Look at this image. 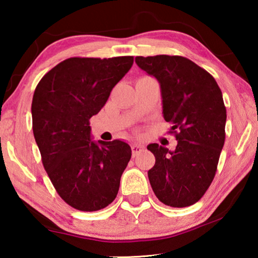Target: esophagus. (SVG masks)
Masks as SVG:
<instances>
[{"instance_id": "obj_1", "label": "esophagus", "mask_w": 258, "mask_h": 258, "mask_svg": "<svg viewBox=\"0 0 258 258\" xmlns=\"http://www.w3.org/2000/svg\"><path fill=\"white\" fill-rule=\"evenodd\" d=\"M132 150H133V156H136V155H139L141 151L143 150V147L141 146V144H133L132 146Z\"/></svg>"}]
</instances>
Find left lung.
I'll return each mask as SVG.
<instances>
[{"label":"left lung","instance_id":"8db88e82","mask_svg":"<svg viewBox=\"0 0 258 258\" xmlns=\"http://www.w3.org/2000/svg\"><path fill=\"white\" fill-rule=\"evenodd\" d=\"M136 64L160 83L163 117L172 123L175 150L151 143L148 171L165 206L184 208L201 200L216 174L225 140V110L218 84L207 70L182 56H137Z\"/></svg>","mask_w":258,"mask_h":258}]
</instances>
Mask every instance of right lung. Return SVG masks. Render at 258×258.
I'll list each match as a JSON object with an SVG mask.
<instances>
[{
    "instance_id": "1",
    "label": "right lung",
    "mask_w": 258,
    "mask_h": 258,
    "mask_svg": "<svg viewBox=\"0 0 258 258\" xmlns=\"http://www.w3.org/2000/svg\"><path fill=\"white\" fill-rule=\"evenodd\" d=\"M133 63V56L72 57L35 89L31 116L42 163L61 199L77 210L103 209L118 192L132 148L121 140L93 141L89 119Z\"/></svg>"
}]
</instances>
